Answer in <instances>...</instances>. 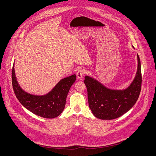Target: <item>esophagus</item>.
<instances>
[{
    "label": "esophagus",
    "mask_w": 156,
    "mask_h": 156,
    "mask_svg": "<svg viewBox=\"0 0 156 156\" xmlns=\"http://www.w3.org/2000/svg\"><path fill=\"white\" fill-rule=\"evenodd\" d=\"M85 73H86V72H85V70H84V69H80L78 72L76 73V76H77V77L79 78V79H80V78H81L82 77H83V76L84 75V74H85Z\"/></svg>",
    "instance_id": "34e87169"
}]
</instances>
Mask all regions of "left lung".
<instances>
[{"instance_id": "obj_1", "label": "left lung", "mask_w": 156, "mask_h": 156, "mask_svg": "<svg viewBox=\"0 0 156 156\" xmlns=\"http://www.w3.org/2000/svg\"><path fill=\"white\" fill-rule=\"evenodd\" d=\"M137 62L136 77L130 86L124 90H110L90 76L84 77L89 107L95 117L100 119H114L124 115L135 105L142 84L140 62L138 55Z\"/></svg>"}]
</instances>
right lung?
<instances>
[{"label": "right lung", "mask_w": 156, "mask_h": 156, "mask_svg": "<svg viewBox=\"0 0 156 156\" xmlns=\"http://www.w3.org/2000/svg\"><path fill=\"white\" fill-rule=\"evenodd\" d=\"M75 80V75L66 77L60 80L47 94L35 96L22 90L16 80L14 65L12 67V87L19 101L34 114L44 118H54L61 114L65 106L68 91Z\"/></svg>", "instance_id": "right-lung-1"}]
</instances>
